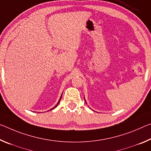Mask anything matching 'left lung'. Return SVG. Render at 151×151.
I'll return each mask as SVG.
<instances>
[{
  "instance_id": "8db88e82",
  "label": "left lung",
  "mask_w": 151,
  "mask_h": 151,
  "mask_svg": "<svg viewBox=\"0 0 151 151\" xmlns=\"http://www.w3.org/2000/svg\"><path fill=\"white\" fill-rule=\"evenodd\" d=\"M85 102H86V101H85ZM86 103H87V102H86Z\"/></svg>"
}]
</instances>
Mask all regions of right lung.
<instances>
[{
  "mask_svg": "<svg viewBox=\"0 0 151 151\" xmlns=\"http://www.w3.org/2000/svg\"><path fill=\"white\" fill-rule=\"evenodd\" d=\"M62 96H63V94H62V95H61V97H60V99H59V101H58V103H57V104H56V106H54V107H52V108L51 109H50V110L53 109L54 108V107H56L57 106H58V105L59 104V103H60V99H61V98H62Z\"/></svg>",
  "mask_w": 151,
  "mask_h": 151,
  "instance_id": "1",
  "label": "right lung"
}]
</instances>
